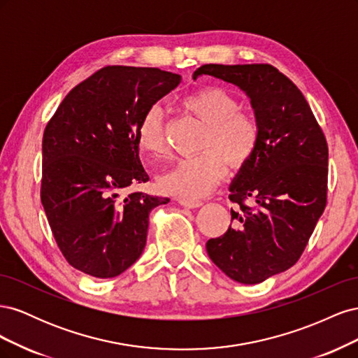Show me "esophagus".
I'll use <instances>...</instances> for the list:
<instances>
[{
  "label": "esophagus",
  "instance_id": "obj_1",
  "mask_svg": "<svg viewBox=\"0 0 358 358\" xmlns=\"http://www.w3.org/2000/svg\"><path fill=\"white\" fill-rule=\"evenodd\" d=\"M179 204L185 206V208H189V209H196V208H200V206L203 204L201 200H188V199H179Z\"/></svg>",
  "mask_w": 358,
  "mask_h": 358
}]
</instances>
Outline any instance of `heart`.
Here are the masks:
<instances>
[{
	"label": "heart",
	"instance_id": "b5f03b06",
	"mask_svg": "<svg viewBox=\"0 0 358 358\" xmlns=\"http://www.w3.org/2000/svg\"><path fill=\"white\" fill-rule=\"evenodd\" d=\"M185 109L206 125L201 142L204 152L182 158L158 179L159 188L180 199L197 200L209 194L225 176L227 165L241 169L255 154L259 142L257 117L242 112L239 101L221 88H204L183 100ZM137 145L149 155L166 150L164 113L150 106L137 125Z\"/></svg>",
	"mask_w": 358,
	"mask_h": 358
}]
</instances>
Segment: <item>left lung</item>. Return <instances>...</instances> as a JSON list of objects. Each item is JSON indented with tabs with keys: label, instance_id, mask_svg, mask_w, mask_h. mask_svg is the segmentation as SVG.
<instances>
[{
	"label": "left lung",
	"instance_id": "obj_1",
	"mask_svg": "<svg viewBox=\"0 0 358 358\" xmlns=\"http://www.w3.org/2000/svg\"><path fill=\"white\" fill-rule=\"evenodd\" d=\"M203 74L243 91L259 124L255 154L230 185L234 224L206 251L236 282L259 284L297 263L326 208L327 142L300 90L270 64H206L192 78Z\"/></svg>",
	"mask_w": 358,
	"mask_h": 358
}]
</instances>
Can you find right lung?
I'll return each instance as SVG.
<instances>
[{"label":"right lung","mask_w":358,"mask_h":358,"mask_svg":"<svg viewBox=\"0 0 358 358\" xmlns=\"http://www.w3.org/2000/svg\"><path fill=\"white\" fill-rule=\"evenodd\" d=\"M179 74L109 66L67 94L43 134L41 203L53 237L80 272L115 278L142 255L149 213L169 199L122 189L149 180L137 125Z\"/></svg>","instance_id":"1"}]
</instances>
